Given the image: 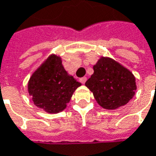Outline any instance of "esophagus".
I'll list each match as a JSON object with an SVG mask.
<instances>
[{"instance_id": "1", "label": "esophagus", "mask_w": 156, "mask_h": 156, "mask_svg": "<svg viewBox=\"0 0 156 156\" xmlns=\"http://www.w3.org/2000/svg\"><path fill=\"white\" fill-rule=\"evenodd\" d=\"M86 81H87V77H82V78L80 79V81H81L82 84H84L86 82Z\"/></svg>"}]
</instances>
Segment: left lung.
<instances>
[{
	"label": "left lung",
	"mask_w": 156,
	"mask_h": 156,
	"mask_svg": "<svg viewBox=\"0 0 156 156\" xmlns=\"http://www.w3.org/2000/svg\"><path fill=\"white\" fill-rule=\"evenodd\" d=\"M93 69L94 74L85 86L101 108L115 110L135 96L137 88L135 75L121 63L110 57L101 56Z\"/></svg>",
	"instance_id": "8db88e82"
}]
</instances>
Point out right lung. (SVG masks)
I'll return each instance as SVG.
<instances>
[{"mask_svg": "<svg viewBox=\"0 0 156 156\" xmlns=\"http://www.w3.org/2000/svg\"><path fill=\"white\" fill-rule=\"evenodd\" d=\"M81 82L65 70L60 55L51 54L34 72L27 82V92L34 104L48 113L63 111Z\"/></svg>", "mask_w": 156, "mask_h": 156, "instance_id": "right-lung-1", "label": "right lung"}]
</instances>
